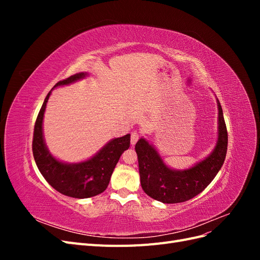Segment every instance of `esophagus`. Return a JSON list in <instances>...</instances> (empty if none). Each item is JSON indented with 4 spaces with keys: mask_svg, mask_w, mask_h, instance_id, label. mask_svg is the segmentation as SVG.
I'll list each match as a JSON object with an SVG mask.
<instances>
[{
    "mask_svg": "<svg viewBox=\"0 0 260 260\" xmlns=\"http://www.w3.org/2000/svg\"><path fill=\"white\" fill-rule=\"evenodd\" d=\"M138 140H139V133L137 131H133L131 133V144L135 145L138 142Z\"/></svg>",
    "mask_w": 260,
    "mask_h": 260,
    "instance_id": "34e87169",
    "label": "esophagus"
}]
</instances>
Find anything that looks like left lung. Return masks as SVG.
Wrapping results in <instances>:
<instances>
[{"label":"left lung","instance_id":"obj_1","mask_svg":"<svg viewBox=\"0 0 260 260\" xmlns=\"http://www.w3.org/2000/svg\"><path fill=\"white\" fill-rule=\"evenodd\" d=\"M218 106V139L211 153L191 168L177 170L168 167L154 145L141 138L136 144L139 172L143 191L165 204L182 203L203 192L211 182L225 159L228 132L221 105Z\"/></svg>","mask_w":260,"mask_h":260}]
</instances>
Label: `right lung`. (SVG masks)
Returning <instances> with one entry per match:
<instances>
[{
  "label": "right lung",
  "instance_id": "right-lung-1",
  "mask_svg": "<svg viewBox=\"0 0 260 260\" xmlns=\"http://www.w3.org/2000/svg\"><path fill=\"white\" fill-rule=\"evenodd\" d=\"M86 76L88 73H78L57 82L53 89L74 83ZM52 90L46 95L35 124L32 152L38 169L52 187L66 196L88 199L99 195L106 190L121 154L129 148L130 135L111 140L91 158L81 162L69 164L55 158L43 136V117Z\"/></svg>",
  "mask_w": 260,
  "mask_h": 260
}]
</instances>
